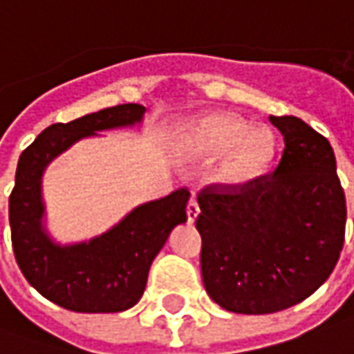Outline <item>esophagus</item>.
<instances>
[{
    "instance_id": "1",
    "label": "esophagus",
    "mask_w": 354,
    "mask_h": 354,
    "mask_svg": "<svg viewBox=\"0 0 354 354\" xmlns=\"http://www.w3.org/2000/svg\"><path fill=\"white\" fill-rule=\"evenodd\" d=\"M197 216H199V203H197L195 197H192L189 203H187V220H189V222H195Z\"/></svg>"
}]
</instances>
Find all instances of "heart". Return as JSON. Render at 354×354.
<instances>
[{"mask_svg": "<svg viewBox=\"0 0 354 354\" xmlns=\"http://www.w3.org/2000/svg\"><path fill=\"white\" fill-rule=\"evenodd\" d=\"M192 144L210 157L230 153L220 167V182L243 187L261 176L274 155V136L269 129H252L245 119L216 113L203 119L192 134Z\"/></svg>", "mask_w": 354, "mask_h": 354, "instance_id": "obj_1", "label": "heart"}]
</instances>
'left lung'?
<instances>
[{"mask_svg": "<svg viewBox=\"0 0 354 354\" xmlns=\"http://www.w3.org/2000/svg\"><path fill=\"white\" fill-rule=\"evenodd\" d=\"M269 121L284 138L274 172L197 195L205 288L243 315L304 301L334 271L345 241V193L330 142L294 115Z\"/></svg>", "mask_w": 354, "mask_h": 354, "instance_id": "obj_1", "label": "left lung"}]
</instances>
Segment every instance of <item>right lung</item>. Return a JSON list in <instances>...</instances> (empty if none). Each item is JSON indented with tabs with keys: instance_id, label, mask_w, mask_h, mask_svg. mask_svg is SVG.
I'll use <instances>...</instances> for the list:
<instances>
[{
	"instance_id": "add662e5",
	"label": "right lung",
	"mask_w": 354,
	"mask_h": 354,
	"mask_svg": "<svg viewBox=\"0 0 354 354\" xmlns=\"http://www.w3.org/2000/svg\"><path fill=\"white\" fill-rule=\"evenodd\" d=\"M146 108L119 104L70 123L47 127L22 151L9 197V223L15 258L26 281L43 297L77 313H119L138 304L151 261L170 231L187 220L189 192L140 205L111 230L87 243L58 245L43 227L41 176L55 157L96 132L132 127Z\"/></svg>"
}]
</instances>
